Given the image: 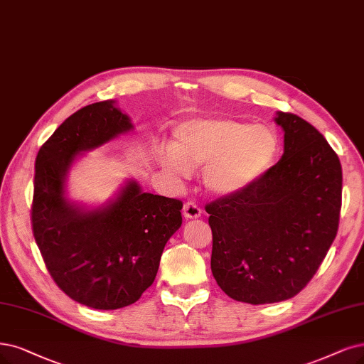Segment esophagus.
Returning <instances> with one entry per match:
<instances>
[{
	"label": "esophagus",
	"instance_id": "esophagus-1",
	"mask_svg": "<svg viewBox=\"0 0 364 364\" xmlns=\"http://www.w3.org/2000/svg\"><path fill=\"white\" fill-rule=\"evenodd\" d=\"M183 214L186 219H198L200 216V210L195 203H186L183 207Z\"/></svg>",
	"mask_w": 364,
	"mask_h": 364
}]
</instances>
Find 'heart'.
<instances>
[{
	"label": "heart",
	"instance_id": "1",
	"mask_svg": "<svg viewBox=\"0 0 364 364\" xmlns=\"http://www.w3.org/2000/svg\"><path fill=\"white\" fill-rule=\"evenodd\" d=\"M277 150L279 138L272 127L203 117L175 126L172 145L160 151V164L178 177L207 164L203 177L207 192L231 196L257 183L272 168Z\"/></svg>",
	"mask_w": 364,
	"mask_h": 364
}]
</instances>
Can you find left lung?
<instances>
[{"instance_id":"left-lung-1","label":"left lung","mask_w":364,"mask_h":364,"mask_svg":"<svg viewBox=\"0 0 364 364\" xmlns=\"http://www.w3.org/2000/svg\"><path fill=\"white\" fill-rule=\"evenodd\" d=\"M284 154L246 191L205 207L213 231L211 272L231 299L279 303L314 277L338 234L342 166L303 118L276 112Z\"/></svg>"}]
</instances>
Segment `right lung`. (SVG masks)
Returning <instances> with one entry per match:
<instances>
[{
    "label": "right lung",
    "mask_w": 364,
    "mask_h": 364,
    "mask_svg": "<svg viewBox=\"0 0 364 364\" xmlns=\"http://www.w3.org/2000/svg\"><path fill=\"white\" fill-rule=\"evenodd\" d=\"M133 130L115 100L92 103L67 118L36 159V243L57 285L75 301L99 311L141 299L183 222L181 200L144 192L133 178L103 204L69 196L67 178L76 161Z\"/></svg>",
    "instance_id": "1"
}]
</instances>
